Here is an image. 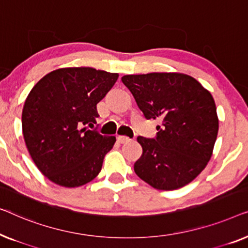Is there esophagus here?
<instances>
[{
	"mask_svg": "<svg viewBox=\"0 0 248 248\" xmlns=\"http://www.w3.org/2000/svg\"><path fill=\"white\" fill-rule=\"evenodd\" d=\"M118 141H119L120 144H125V142L130 141V139L125 137V136H118Z\"/></svg>",
	"mask_w": 248,
	"mask_h": 248,
	"instance_id": "esophagus-1",
	"label": "esophagus"
}]
</instances>
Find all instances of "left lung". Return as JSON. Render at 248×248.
<instances>
[{
	"label": "left lung",
	"instance_id": "left-lung-1",
	"mask_svg": "<svg viewBox=\"0 0 248 248\" xmlns=\"http://www.w3.org/2000/svg\"><path fill=\"white\" fill-rule=\"evenodd\" d=\"M121 81L146 119L162 121L155 138H137L142 155L135 173L157 190L189 184L207 166L217 139L219 121L210 92L181 73L124 75Z\"/></svg>",
	"mask_w": 248,
	"mask_h": 248
}]
</instances>
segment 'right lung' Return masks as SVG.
Here are the masks:
<instances>
[{
    "mask_svg": "<svg viewBox=\"0 0 248 248\" xmlns=\"http://www.w3.org/2000/svg\"><path fill=\"white\" fill-rule=\"evenodd\" d=\"M117 73L91 67L59 68L30 91L22 110V132L41 173L61 186H81L102 169L116 142L95 129L96 104L118 79Z\"/></svg>",
    "mask_w": 248,
    "mask_h": 248,
    "instance_id": "obj_1",
    "label": "right lung"
}]
</instances>
